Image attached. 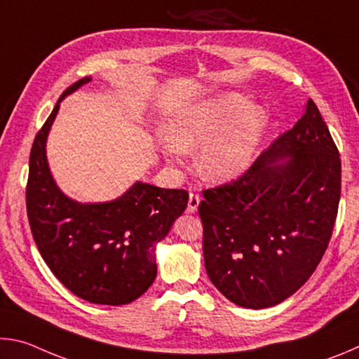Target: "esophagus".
<instances>
[{"label": "esophagus", "instance_id": "obj_1", "mask_svg": "<svg viewBox=\"0 0 359 359\" xmlns=\"http://www.w3.org/2000/svg\"><path fill=\"white\" fill-rule=\"evenodd\" d=\"M199 203H201V198L196 193H190V198H188V212L190 214H194L198 210Z\"/></svg>", "mask_w": 359, "mask_h": 359}]
</instances>
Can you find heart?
<instances>
[{"instance_id":"heart-1","label":"heart","mask_w":359,"mask_h":359,"mask_svg":"<svg viewBox=\"0 0 359 359\" xmlns=\"http://www.w3.org/2000/svg\"><path fill=\"white\" fill-rule=\"evenodd\" d=\"M267 123L263 107L252 104L244 95L226 92L182 109L161 150L171 165H180L187 151L198 150L194 166L199 175L228 182L250 168Z\"/></svg>"}]
</instances>
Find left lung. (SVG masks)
I'll return each mask as SVG.
<instances>
[{
    "label": "left lung",
    "mask_w": 359,
    "mask_h": 359,
    "mask_svg": "<svg viewBox=\"0 0 359 359\" xmlns=\"http://www.w3.org/2000/svg\"><path fill=\"white\" fill-rule=\"evenodd\" d=\"M203 194L204 264L215 288L245 309L294 294L325 255L340 199L339 151L315 102L241 179Z\"/></svg>",
    "instance_id": "left-lung-1"
}]
</instances>
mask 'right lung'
<instances>
[{
	"label": "right lung",
	"mask_w": 359,
	"mask_h": 359,
	"mask_svg": "<svg viewBox=\"0 0 359 359\" xmlns=\"http://www.w3.org/2000/svg\"><path fill=\"white\" fill-rule=\"evenodd\" d=\"M92 77L66 90L29 154L27 212L41 257L71 293L93 304L136 301L156 277L155 245L187 209L185 190L137 180L118 198L79 203L57 185L47 161V137L60 102Z\"/></svg>",
	"instance_id": "1"
}]
</instances>
